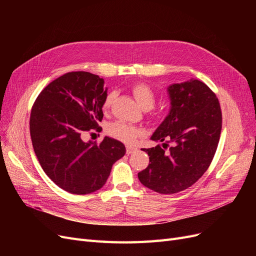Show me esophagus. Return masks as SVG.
Instances as JSON below:
<instances>
[{
    "label": "esophagus",
    "instance_id": "1",
    "mask_svg": "<svg viewBox=\"0 0 256 256\" xmlns=\"http://www.w3.org/2000/svg\"><path fill=\"white\" fill-rule=\"evenodd\" d=\"M135 152H137V148H136V147L130 146V145H128V146H126V154H130Z\"/></svg>",
    "mask_w": 256,
    "mask_h": 256
}]
</instances>
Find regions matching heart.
Masks as SVG:
<instances>
[{
	"label": "heart",
	"mask_w": 256,
	"mask_h": 256,
	"mask_svg": "<svg viewBox=\"0 0 256 256\" xmlns=\"http://www.w3.org/2000/svg\"><path fill=\"white\" fill-rule=\"evenodd\" d=\"M132 93L134 98L137 100L138 104L144 110L152 109L156 104V92L154 89L145 83H137L132 85ZM115 98V92L111 91L104 96L102 102V110L108 111L111 108L112 102ZM106 132L109 135L117 140L122 141L124 143H134L136 139L142 135V130L136 126L124 122V121H115L109 124L106 128Z\"/></svg>",
	"instance_id": "heart-1"
}]
</instances>
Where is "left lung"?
<instances>
[{
    "label": "left lung",
    "instance_id": "8db88e82",
    "mask_svg": "<svg viewBox=\"0 0 256 256\" xmlns=\"http://www.w3.org/2000/svg\"><path fill=\"white\" fill-rule=\"evenodd\" d=\"M171 109L152 139L163 146L143 148L150 164L138 173L141 184L160 194H174L194 184L210 167L222 130L220 102L204 82L169 86ZM174 146L168 147V142Z\"/></svg>",
    "mask_w": 256,
    "mask_h": 256
}]
</instances>
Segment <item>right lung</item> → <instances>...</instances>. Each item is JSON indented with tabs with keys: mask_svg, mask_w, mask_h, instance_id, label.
<instances>
[{
	"mask_svg": "<svg viewBox=\"0 0 256 256\" xmlns=\"http://www.w3.org/2000/svg\"><path fill=\"white\" fill-rule=\"evenodd\" d=\"M104 78L86 72H67L39 93L30 116L35 154L46 176L66 192L85 195L100 190L113 164L126 154L124 145L109 137L98 144L82 140L100 130Z\"/></svg>",
	"mask_w": 256,
	"mask_h": 256,
	"instance_id": "add662e5",
	"label": "right lung"
}]
</instances>
